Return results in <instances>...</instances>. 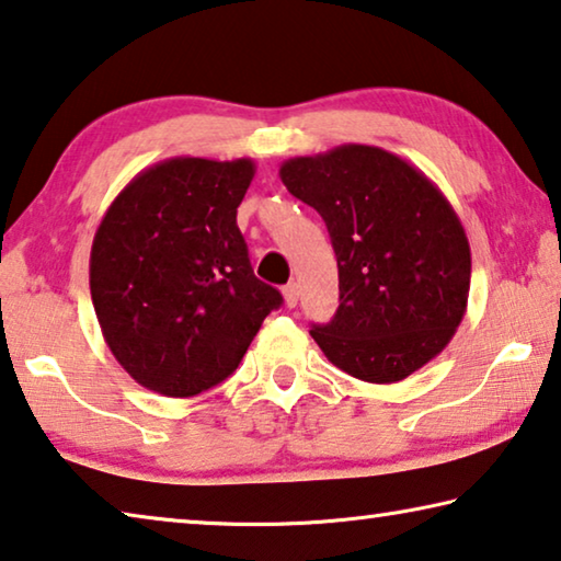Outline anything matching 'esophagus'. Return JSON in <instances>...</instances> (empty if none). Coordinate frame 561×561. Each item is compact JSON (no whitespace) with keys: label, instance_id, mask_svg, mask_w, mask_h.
Returning a JSON list of instances; mask_svg holds the SVG:
<instances>
[{"label":"esophagus","instance_id":"1","mask_svg":"<svg viewBox=\"0 0 561 561\" xmlns=\"http://www.w3.org/2000/svg\"><path fill=\"white\" fill-rule=\"evenodd\" d=\"M283 298H286V306L288 308H296L298 306V298H300L298 283H288V286L283 288Z\"/></svg>","mask_w":561,"mask_h":561}]
</instances>
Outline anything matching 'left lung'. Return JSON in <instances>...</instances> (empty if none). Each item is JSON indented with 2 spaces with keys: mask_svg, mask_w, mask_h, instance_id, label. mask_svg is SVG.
Returning <instances> with one entry per match:
<instances>
[{
  "mask_svg": "<svg viewBox=\"0 0 561 561\" xmlns=\"http://www.w3.org/2000/svg\"><path fill=\"white\" fill-rule=\"evenodd\" d=\"M280 181L323 216L341 306L310 335L335 367L398 382L445 351L470 296V243L425 173L378 146L283 161Z\"/></svg>",
  "mask_w": 561,
  "mask_h": 561,
  "instance_id": "8db88e82",
  "label": "left lung"
}]
</instances>
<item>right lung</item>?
I'll use <instances>...</instances> for the list:
<instances>
[{
	"label": "right lung",
	"instance_id": "1",
	"mask_svg": "<svg viewBox=\"0 0 561 561\" xmlns=\"http://www.w3.org/2000/svg\"><path fill=\"white\" fill-rule=\"evenodd\" d=\"M253 173L251 159L176 156L136 173L101 218L91 300L108 351L146 390L191 398L226 380L283 302L236 226Z\"/></svg>",
	"mask_w": 561,
	"mask_h": 561
}]
</instances>
